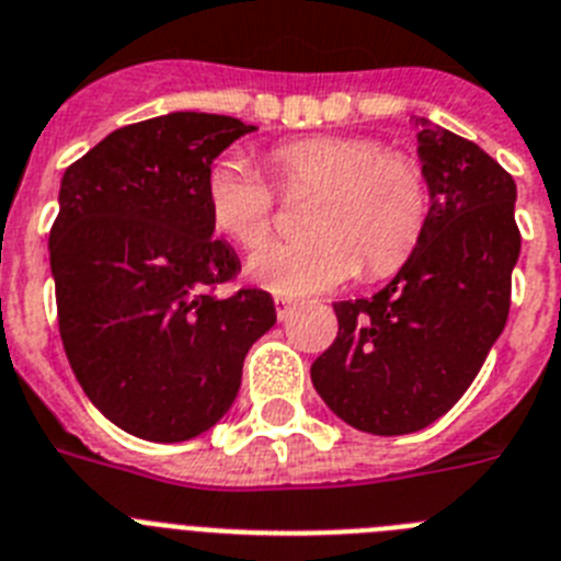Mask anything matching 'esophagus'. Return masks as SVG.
I'll return each instance as SVG.
<instances>
[{"mask_svg": "<svg viewBox=\"0 0 561 561\" xmlns=\"http://www.w3.org/2000/svg\"><path fill=\"white\" fill-rule=\"evenodd\" d=\"M296 310V301L287 299V296H276V316H279V321H287L290 316H294Z\"/></svg>", "mask_w": 561, "mask_h": 561, "instance_id": "esophagus-1", "label": "esophagus"}]
</instances>
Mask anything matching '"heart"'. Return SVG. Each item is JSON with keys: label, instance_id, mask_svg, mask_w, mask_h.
<instances>
[{"label": "heart", "instance_id": "b5f03b06", "mask_svg": "<svg viewBox=\"0 0 561 561\" xmlns=\"http://www.w3.org/2000/svg\"><path fill=\"white\" fill-rule=\"evenodd\" d=\"M282 194H313L308 240L262 245L274 222V192L240 154L208 165L203 180L208 222L240 248H256L248 276L276 296L324 294L364 265L373 279L396 274L426 228L423 169L403 152H383L367 135H313L267 154Z\"/></svg>", "mask_w": 561, "mask_h": 561}]
</instances>
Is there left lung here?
<instances>
[{"label":"left lung","instance_id":"8db88e82","mask_svg":"<svg viewBox=\"0 0 561 561\" xmlns=\"http://www.w3.org/2000/svg\"><path fill=\"white\" fill-rule=\"evenodd\" d=\"M428 188L423 237L369 299L335 301L339 335L310 367L316 392L369 435H409L446 415L503 333L519 260L516 183L471 140L417 118Z\"/></svg>","mask_w":561,"mask_h":561}]
</instances>
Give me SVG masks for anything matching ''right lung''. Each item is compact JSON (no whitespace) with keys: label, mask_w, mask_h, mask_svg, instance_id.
I'll return each mask as SVG.
<instances>
[{"label":"right lung","mask_w":561,"mask_h":561,"mask_svg":"<svg viewBox=\"0 0 561 561\" xmlns=\"http://www.w3.org/2000/svg\"><path fill=\"white\" fill-rule=\"evenodd\" d=\"M253 129L172 112L121 126L61 178L50 271L65 353L101 415L144 440L208 432L240 392L251 344L276 324L265 290L214 294L240 260L214 240L203 180Z\"/></svg>","instance_id":"add662e5"}]
</instances>
